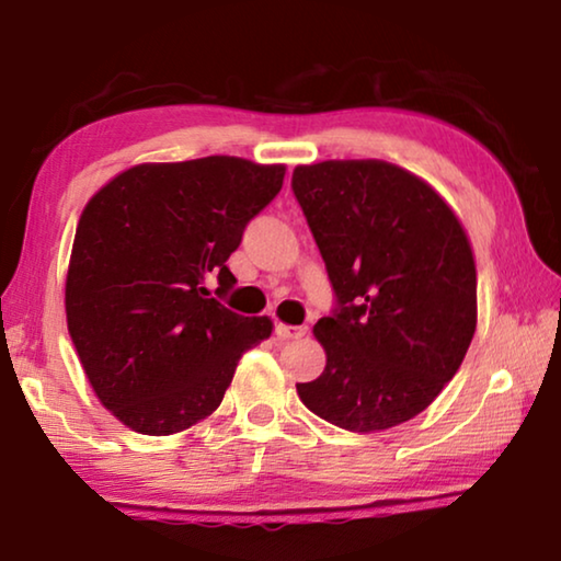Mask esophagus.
<instances>
[{
    "mask_svg": "<svg viewBox=\"0 0 561 561\" xmlns=\"http://www.w3.org/2000/svg\"><path fill=\"white\" fill-rule=\"evenodd\" d=\"M277 336L282 341H297V339H304L307 336V327H291V324H277Z\"/></svg>",
    "mask_w": 561,
    "mask_h": 561,
    "instance_id": "esophagus-1",
    "label": "esophagus"
}]
</instances>
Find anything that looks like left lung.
I'll list each match as a JSON object with an SVG mask.
<instances>
[{
  "instance_id": "left-lung-1",
  "label": "left lung",
  "mask_w": 561,
  "mask_h": 561,
  "mask_svg": "<svg viewBox=\"0 0 561 561\" xmlns=\"http://www.w3.org/2000/svg\"><path fill=\"white\" fill-rule=\"evenodd\" d=\"M291 190L336 291L317 321L327 351L301 403L351 433L425 411L458 374L478 327V272L453 207L386 160L297 165Z\"/></svg>"
}]
</instances>
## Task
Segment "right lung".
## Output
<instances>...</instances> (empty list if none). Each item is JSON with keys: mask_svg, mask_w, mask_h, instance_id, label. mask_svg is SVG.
I'll return each mask as SVG.
<instances>
[{"mask_svg": "<svg viewBox=\"0 0 561 561\" xmlns=\"http://www.w3.org/2000/svg\"><path fill=\"white\" fill-rule=\"evenodd\" d=\"M284 165L234 156L123 170L83 207L66 274V324L99 401L130 431L173 435L213 415L237 360L272 334L210 297Z\"/></svg>", "mask_w": 561, "mask_h": 561, "instance_id": "right-lung-1", "label": "right lung"}]
</instances>
